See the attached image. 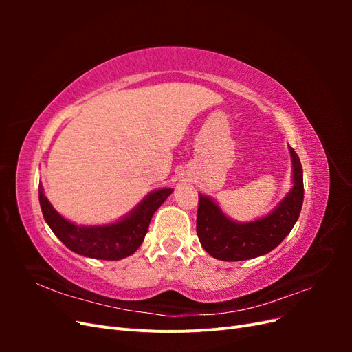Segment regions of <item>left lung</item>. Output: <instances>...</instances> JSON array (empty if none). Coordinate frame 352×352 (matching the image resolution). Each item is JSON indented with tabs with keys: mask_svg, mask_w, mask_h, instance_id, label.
Instances as JSON below:
<instances>
[{
	"mask_svg": "<svg viewBox=\"0 0 352 352\" xmlns=\"http://www.w3.org/2000/svg\"><path fill=\"white\" fill-rule=\"evenodd\" d=\"M294 164V186L269 216L250 223L228 219L214 201L199 195L197 233L211 257L223 261H242L274 250L289 235L300 217L304 201V180L300 157L289 146Z\"/></svg>",
	"mask_w": 352,
	"mask_h": 352,
	"instance_id": "8db88e82",
	"label": "left lung"
}]
</instances>
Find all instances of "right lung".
Here are the masks:
<instances>
[{
    "mask_svg": "<svg viewBox=\"0 0 352 352\" xmlns=\"http://www.w3.org/2000/svg\"><path fill=\"white\" fill-rule=\"evenodd\" d=\"M172 192L170 188L154 190L129 216L105 226H78L61 217L50 204L42 186L39 204L48 226L69 250L89 258L116 261L132 255L141 247L154 212Z\"/></svg>",
    "mask_w": 352,
    "mask_h": 352,
    "instance_id": "obj_1",
    "label": "right lung"
}]
</instances>
